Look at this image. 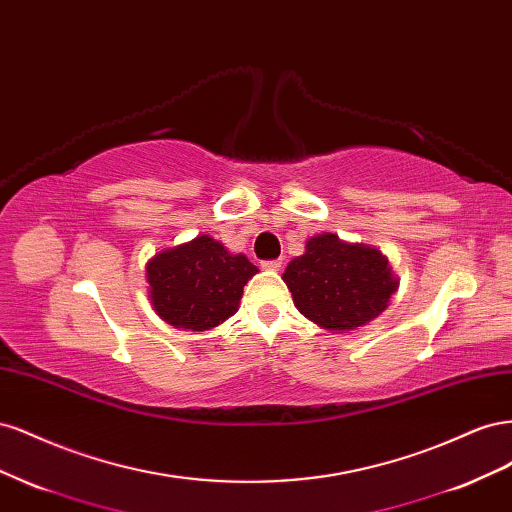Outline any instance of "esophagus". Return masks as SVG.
<instances>
[{
	"instance_id": "esophagus-1",
	"label": "esophagus",
	"mask_w": 512,
	"mask_h": 512,
	"mask_svg": "<svg viewBox=\"0 0 512 512\" xmlns=\"http://www.w3.org/2000/svg\"><path fill=\"white\" fill-rule=\"evenodd\" d=\"M282 267V260L280 258H275V260H262V269H267V271H277Z\"/></svg>"
}]
</instances>
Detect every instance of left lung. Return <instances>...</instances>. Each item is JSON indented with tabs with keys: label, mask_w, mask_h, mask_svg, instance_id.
Segmentation results:
<instances>
[{
	"label": "left lung",
	"mask_w": 512,
	"mask_h": 512,
	"mask_svg": "<svg viewBox=\"0 0 512 512\" xmlns=\"http://www.w3.org/2000/svg\"><path fill=\"white\" fill-rule=\"evenodd\" d=\"M299 312L327 331H354L378 318L399 282L376 247L331 232L312 237L282 275Z\"/></svg>",
	"instance_id": "8db88e82"
}]
</instances>
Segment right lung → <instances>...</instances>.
Wrapping results in <instances>:
<instances>
[{"label":"right lung","mask_w":512,"mask_h":512,"mask_svg":"<svg viewBox=\"0 0 512 512\" xmlns=\"http://www.w3.org/2000/svg\"><path fill=\"white\" fill-rule=\"evenodd\" d=\"M258 269L209 235L162 250L147 262L156 314L183 331H209L239 309L243 286Z\"/></svg>","instance_id":"right-lung-1"}]
</instances>
